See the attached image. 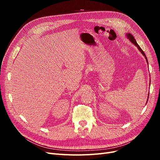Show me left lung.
Here are the masks:
<instances>
[{
    "label": "left lung",
    "mask_w": 160,
    "mask_h": 160,
    "mask_svg": "<svg viewBox=\"0 0 160 160\" xmlns=\"http://www.w3.org/2000/svg\"><path fill=\"white\" fill-rule=\"evenodd\" d=\"M126 36H127V37L128 38V39H129L131 42H132L133 45H135V46H136V47H138V49H139V51L142 52V54L145 57V58H146V61H147L148 64V59H147V57H146V54H145L144 52L143 51V50L141 49V47H140L139 46V45H138V43H137L136 41H135V39L134 38L133 36L132 35V34H130V33H127V34H126ZM148 97H149V95H148ZM147 102H148V101H147Z\"/></svg>",
    "instance_id": "1"
}]
</instances>
